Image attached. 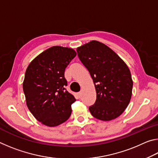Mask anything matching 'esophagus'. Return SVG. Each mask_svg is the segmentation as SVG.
<instances>
[{"mask_svg":"<svg viewBox=\"0 0 158 158\" xmlns=\"http://www.w3.org/2000/svg\"><path fill=\"white\" fill-rule=\"evenodd\" d=\"M77 97H78V98H81V92H79V93H77Z\"/></svg>","mask_w":158,"mask_h":158,"instance_id":"obj_1","label":"esophagus"}]
</instances>
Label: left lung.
<instances>
[{
  "mask_svg": "<svg viewBox=\"0 0 158 158\" xmlns=\"http://www.w3.org/2000/svg\"><path fill=\"white\" fill-rule=\"evenodd\" d=\"M78 57L95 84V102L89 106L93 117L104 121L116 118L129 105L133 81L129 68L113 50L93 40L77 49Z\"/></svg>",
  "mask_w": 158,
  "mask_h": 158,
  "instance_id": "8db88e82",
  "label": "left lung"
}]
</instances>
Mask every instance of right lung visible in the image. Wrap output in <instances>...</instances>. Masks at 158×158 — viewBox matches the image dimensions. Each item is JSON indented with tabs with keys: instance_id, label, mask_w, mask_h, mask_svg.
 Segmentation results:
<instances>
[{
	"instance_id": "1",
	"label": "right lung",
	"mask_w": 158,
	"mask_h": 158,
	"mask_svg": "<svg viewBox=\"0 0 158 158\" xmlns=\"http://www.w3.org/2000/svg\"><path fill=\"white\" fill-rule=\"evenodd\" d=\"M77 53L71 48L54 46L34 58L26 70L23 90L26 105L37 121L55 127L65 122L76 101L66 90L65 69Z\"/></svg>"
}]
</instances>
